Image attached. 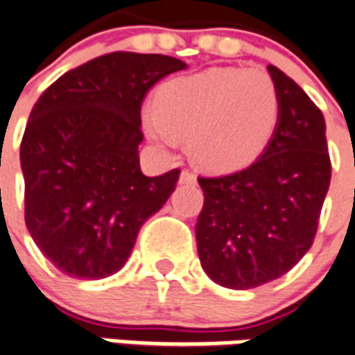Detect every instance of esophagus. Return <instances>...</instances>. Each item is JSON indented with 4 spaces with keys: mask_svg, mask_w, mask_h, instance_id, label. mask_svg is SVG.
Here are the masks:
<instances>
[{
    "mask_svg": "<svg viewBox=\"0 0 355 355\" xmlns=\"http://www.w3.org/2000/svg\"><path fill=\"white\" fill-rule=\"evenodd\" d=\"M180 183H187V185H193L196 183V174L195 172H191V170H183L180 175Z\"/></svg>",
    "mask_w": 355,
    "mask_h": 355,
    "instance_id": "34e87169",
    "label": "esophagus"
}]
</instances>
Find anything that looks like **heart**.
<instances>
[{
	"mask_svg": "<svg viewBox=\"0 0 355 355\" xmlns=\"http://www.w3.org/2000/svg\"><path fill=\"white\" fill-rule=\"evenodd\" d=\"M280 98L261 69L211 68L160 85L147 134L162 146L189 139L193 159L211 172L248 166L270 141Z\"/></svg>",
	"mask_w": 355,
	"mask_h": 355,
	"instance_id": "1",
	"label": "heart"
}]
</instances>
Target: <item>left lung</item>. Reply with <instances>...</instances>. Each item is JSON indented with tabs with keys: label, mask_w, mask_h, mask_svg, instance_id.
<instances>
[{
	"label": "left lung",
	"mask_w": 355,
	"mask_h": 355,
	"mask_svg": "<svg viewBox=\"0 0 355 355\" xmlns=\"http://www.w3.org/2000/svg\"><path fill=\"white\" fill-rule=\"evenodd\" d=\"M268 73L280 111L263 155L234 174L198 178L204 191L195 225L200 265L229 289L268 284L304 257L331 183L323 113L276 66H268Z\"/></svg>",
	"instance_id": "8db88e82"
}]
</instances>
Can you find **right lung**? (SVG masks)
<instances>
[{"label":"right lung","mask_w":355,"mask_h":355,"mask_svg":"<svg viewBox=\"0 0 355 355\" xmlns=\"http://www.w3.org/2000/svg\"><path fill=\"white\" fill-rule=\"evenodd\" d=\"M185 68L166 54H103L58 77L33 105L20 144L24 219L64 274L117 272L141 225L174 193L180 168L157 178L139 168L141 102Z\"/></svg>","instance_id":"right-lung-1"}]
</instances>
